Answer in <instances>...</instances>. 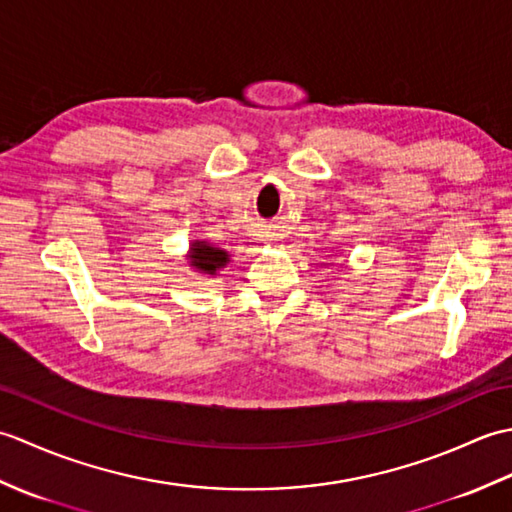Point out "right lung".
I'll return each mask as SVG.
<instances>
[{
    "label": "right lung",
    "mask_w": 512,
    "mask_h": 512,
    "mask_svg": "<svg viewBox=\"0 0 512 512\" xmlns=\"http://www.w3.org/2000/svg\"><path fill=\"white\" fill-rule=\"evenodd\" d=\"M187 259L195 273L213 277V275H217V270L226 268V264L231 262V255H228V250L217 248L209 242H204V239H193V242L189 244Z\"/></svg>",
    "instance_id": "right-lung-1"
}]
</instances>
